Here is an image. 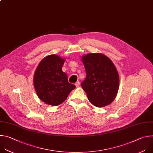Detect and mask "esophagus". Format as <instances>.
Returning <instances> with one entry per match:
<instances>
[{
  "label": "esophagus",
  "mask_w": 153,
  "mask_h": 153,
  "mask_svg": "<svg viewBox=\"0 0 153 153\" xmlns=\"http://www.w3.org/2000/svg\"><path fill=\"white\" fill-rule=\"evenodd\" d=\"M75 85H76V86L77 87H79V85H80V82H79V81H77V82L75 83Z\"/></svg>",
  "instance_id": "esophagus-1"
}]
</instances>
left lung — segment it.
Here are the masks:
<instances>
[{
  "label": "left lung",
  "mask_w": 153,
  "mask_h": 153,
  "mask_svg": "<svg viewBox=\"0 0 153 153\" xmlns=\"http://www.w3.org/2000/svg\"><path fill=\"white\" fill-rule=\"evenodd\" d=\"M82 59L86 77L81 86L89 101L99 108L110 105L119 86V76L114 63L101 53L88 54Z\"/></svg>",
  "instance_id": "obj_1"
}]
</instances>
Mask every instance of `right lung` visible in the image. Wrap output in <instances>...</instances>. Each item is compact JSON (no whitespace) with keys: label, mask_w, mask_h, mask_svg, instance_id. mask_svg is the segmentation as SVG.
Listing matches in <instances>:
<instances>
[{"label":"right lung","mask_w":153,"mask_h":153,"mask_svg":"<svg viewBox=\"0 0 153 153\" xmlns=\"http://www.w3.org/2000/svg\"><path fill=\"white\" fill-rule=\"evenodd\" d=\"M65 59L57 55L43 59L36 70L33 83L39 98L52 106H57L67 99L76 86L70 83L67 74L62 70Z\"/></svg>","instance_id":"add662e5"}]
</instances>
